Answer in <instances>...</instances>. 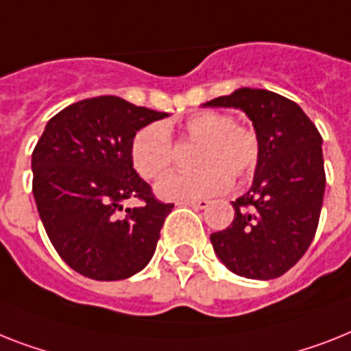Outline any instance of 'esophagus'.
I'll return each mask as SVG.
<instances>
[{
	"instance_id": "34e87169",
	"label": "esophagus",
	"mask_w": 351,
	"mask_h": 351,
	"mask_svg": "<svg viewBox=\"0 0 351 351\" xmlns=\"http://www.w3.org/2000/svg\"><path fill=\"white\" fill-rule=\"evenodd\" d=\"M181 204H184V206L199 208V210H206V208L210 206V201H208V199H193V201H182Z\"/></svg>"
}]
</instances>
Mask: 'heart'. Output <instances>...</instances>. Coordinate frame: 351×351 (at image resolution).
I'll list each match as a JSON object with an SVG mask.
<instances>
[{
	"instance_id": "obj_1",
	"label": "heart",
	"mask_w": 351,
	"mask_h": 351,
	"mask_svg": "<svg viewBox=\"0 0 351 351\" xmlns=\"http://www.w3.org/2000/svg\"><path fill=\"white\" fill-rule=\"evenodd\" d=\"M182 134L199 143L190 173H167L156 192L167 201H192L224 192L231 176L245 178L260 159V140L253 127L234 123L231 114L201 111L182 123ZM172 138L161 123H150L134 134L130 161L143 179H156L172 163Z\"/></svg>"
}]
</instances>
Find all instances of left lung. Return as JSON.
Masks as SVG:
<instances>
[{
    "mask_svg": "<svg viewBox=\"0 0 351 351\" xmlns=\"http://www.w3.org/2000/svg\"><path fill=\"white\" fill-rule=\"evenodd\" d=\"M204 106L242 109L260 140L253 186L233 202V222L211 233L213 249L239 276H282L306 253L319 224L323 138L296 102L267 89L240 88Z\"/></svg>",
    "mask_w": 351,
    "mask_h": 351,
    "instance_id": "1",
    "label": "left lung"
}]
</instances>
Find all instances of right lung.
Wrapping results in <instances>:
<instances>
[{"label":"right lung","instance_id":"obj_1","mask_svg":"<svg viewBox=\"0 0 351 351\" xmlns=\"http://www.w3.org/2000/svg\"><path fill=\"white\" fill-rule=\"evenodd\" d=\"M167 117L107 95L71 104L46 123L32 152V192L51 245L78 274L125 280L152 258L173 204L158 201L132 169L130 143ZM127 198L142 204L123 212Z\"/></svg>","mask_w":351,"mask_h":351}]
</instances>
